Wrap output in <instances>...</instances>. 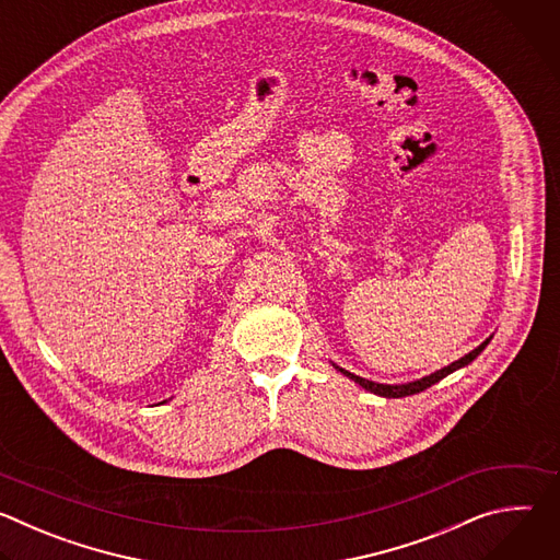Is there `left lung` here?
Here are the masks:
<instances>
[{
    "instance_id": "8db88e82",
    "label": "left lung",
    "mask_w": 560,
    "mask_h": 560,
    "mask_svg": "<svg viewBox=\"0 0 560 560\" xmlns=\"http://www.w3.org/2000/svg\"><path fill=\"white\" fill-rule=\"evenodd\" d=\"M490 341H492V337H490V339H486V341H483L481 346H478V348H474L469 354L460 357L458 361H454V363H450V365H445V368H441V370H436V372H432V374H428V376H423V378L410 381V383H394V385H389V383H374V381H368V378H363V376H357V374H352V372H348V370L339 368L337 363H332V365H335L343 376L352 378V381H354V383H359L363 389H368V392H372V394H376V396H385V398H401V396L419 394V392H423V389L432 387L434 383H439L441 378H445L447 374H452V372H456V370H460V368L469 365L478 354H481V352L488 348V343H490Z\"/></svg>"
}]
</instances>
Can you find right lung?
<instances>
[{
    "instance_id": "add662e5",
    "label": "right lung",
    "mask_w": 560,
    "mask_h": 560,
    "mask_svg": "<svg viewBox=\"0 0 560 560\" xmlns=\"http://www.w3.org/2000/svg\"><path fill=\"white\" fill-rule=\"evenodd\" d=\"M162 404H164V401H162Z\"/></svg>"
}]
</instances>
